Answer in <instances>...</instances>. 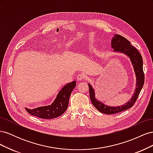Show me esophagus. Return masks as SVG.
<instances>
[{
	"label": "esophagus",
	"instance_id": "1",
	"mask_svg": "<svg viewBox=\"0 0 153 153\" xmlns=\"http://www.w3.org/2000/svg\"><path fill=\"white\" fill-rule=\"evenodd\" d=\"M85 78V76L84 75V74H79V75H77V77H76L77 80L78 81H81L82 80H84Z\"/></svg>",
	"mask_w": 153,
	"mask_h": 153
}]
</instances>
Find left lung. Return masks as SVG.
<instances>
[{
	"label": "left lung",
	"mask_w": 153,
	"mask_h": 153,
	"mask_svg": "<svg viewBox=\"0 0 153 153\" xmlns=\"http://www.w3.org/2000/svg\"><path fill=\"white\" fill-rule=\"evenodd\" d=\"M111 47L114 49V52L123 53L130 60L136 77V87L133 95L126 103L121 106H113L106 105L97 99L94 88L90 84H88L89 88L90 99L92 105L100 112L105 114H116L131 108L137 101L144 84L143 60L139 52L133 47L127 39L119 34H114V37L111 41Z\"/></svg>",
	"instance_id": "1"
}]
</instances>
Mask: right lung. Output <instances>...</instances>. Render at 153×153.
I'll list each match as a JSON object with an SVG mask.
<instances>
[{
    "mask_svg": "<svg viewBox=\"0 0 153 153\" xmlns=\"http://www.w3.org/2000/svg\"><path fill=\"white\" fill-rule=\"evenodd\" d=\"M76 81H73L64 85L50 105L41 106L34 109L25 108V110L30 115L41 119H50L61 116L68 108L69 99L73 89L76 87Z\"/></svg>",
    "mask_w": 153,
    "mask_h": 153,
    "instance_id": "obj_1",
    "label": "right lung"
}]
</instances>
